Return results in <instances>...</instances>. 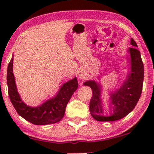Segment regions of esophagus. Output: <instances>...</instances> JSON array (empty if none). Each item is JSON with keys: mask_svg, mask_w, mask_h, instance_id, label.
Returning a JSON list of instances; mask_svg holds the SVG:
<instances>
[{"mask_svg": "<svg viewBox=\"0 0 154 154\" xmlns=\"http://www.w3.org/2000/svg\"><path fill=\"white\" fill-rule=\"evenodd\" d=\"M81 77H82V75H81Z\"/></svg>", "mask_w": 154, "mask_h": 154, "instance_id": "1", "label": "esophagus"}]
</instances>
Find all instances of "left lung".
I'll use <instances>...</instances> for the list:
<instances>
[{
  "label": "left lung",
  "instance_id": "obj_1",
  "mask_svg": "<svg viewBox=\"0 0 154 154\" xmlns=\"http://www.w3.org/2000/svg\"><path fill=\"white\" fill-rule=\"evenodd\" d=\"M130 44L133 45L128 50L130 54L131 72L128 73L122 85L114 93H110V105L112 106V113L110 116L103 115L100 85L94 80L87 81L83 84L91 87L93 91L89 109L91 116L97 121L112 122L122 119L133 110L138 102L143 90L144 66L140 53L137 49V44L132 38Z\"/></svg>",
  "mask_w": 154,
  "mask_h": 154
}]
</instances>
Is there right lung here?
I'll use <instances>...</instances> for the list:
<instances>
[{
	"instance_id": "add662e5",
	"label": "right lung",
	"mask_w": 154,
	"mask_h": 154,
	"mask_svg": "<svg viewBox=\"0 0 154 154\" xmlns=\"http://www.w3.org/2000/svg\"><path fill=\"white\" fill-rule=\"evenodd\" d=\"M14 57L7 69V85L11 102L17 113L26 121L35 125H45L58 122L63 117L65 109L72 95L78 88L77 77L64 83L57 95L37 107L27 106L21 99L17 91L13 73Z\"/></svg>"
}]
</instances>
